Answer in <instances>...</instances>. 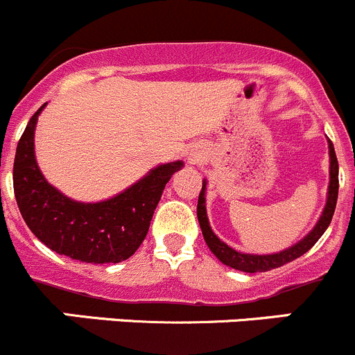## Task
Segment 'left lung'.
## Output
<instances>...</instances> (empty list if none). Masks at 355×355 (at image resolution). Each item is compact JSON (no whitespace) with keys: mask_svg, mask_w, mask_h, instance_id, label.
<instances>
[{"mask_svg":"<svg viewBox=\"0 0 355 355\" xmlns=\"http://www.w3.org/2000/svg\"><path fill=\"white\" fill-rule=\"evenodd\" d=\"M328 148H329V186H328V198H326L324 210H322L321 217H319L318 224L314 226V230L300 240L293 247L286 248V250L278 252V254H269V255H254V254H241L236 252L234 248L227 247L224 241H220L216 236V233L212 231L209 224V217H207V209H205V186L207 182L203 181L202 191L198 195V205H196V216H198L200 227H202V234L205 238L207 247L210 248L214 255L219 259L223 264L230 266V268L236 269V271L243 272H266L271 271V269L282 268V266L288 264V262L295 261V259L304 255L305 252L311 250L315 245V241L322 236L326 230H328L329 223H331V217L335 214L336 207V198H338V160H336L335 148H333V143L328 139Z\"/></svg>","mask_w":355,"mask_h":355,"instance_id":"left-lung-1","label":"left lung"}]
</instances>
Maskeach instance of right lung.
I'll return each mask as SVG.
<instances>
[{
	"instance_id": "obj_1",
	"label": "right lung",
	"mask_w": 355,
	"mask_h": 355,
	"mask_svg": "<svg viewBox=\"0 0 355 355\" xmlns=\"http://www.w3.org/2000/svg\"><path fill=\"white\" fill-rule=\"evenodd\" d=\"M44 107L31 117L13 162V191L24 220L48 248L73 261H125L145 240L164 188L182 162L155 167L114 198L96 203L70 200L44 179L34 155V129Z\"/></svg>"
}]
</instances>
